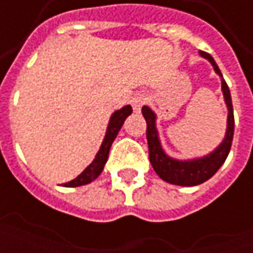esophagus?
I'll return each instance as SVG.
<instances>
[{"label":"esophagus","instance_id":"1","mask_svg":"<svg viewBox=\"0 0 253 253\" xmlns=\"http://www.w3.org/2000/svg\"><path fill=\"white\" fill-rule=\"evenodd\" d=\"M146 100H148V97H146V94L145 93L134 94L131 99V105L132 108H134V111H135V112H139L141 108H142V105L146 103Z\"/></svg>","mask_w":253,"mask_h":253}]
</instances>
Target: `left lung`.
I'll list each match as a JSON object with an SVG mask.
<instances>
[{
	"label": "left lung",
	"instance_id": "1",
	"mask_svg": "<svg viewBox=\"0 0 253 253\" xmlns=\"http://www.w3.org/2000/svg\"><path fill=\"white\" fill-rule=\"evenodd\" d=\"M201 55L210 61L214 67V70L222 77V73L217 66L215 61L212 59L210 54L201 51ZM222 92L225 97V103L228 105V128H226V135L222 143L218 146L212 153L206 157L195 160H188V161H179V160L170 159L164 153L161 149L159 141V132L156 130V115L149 107H142V115L146 121V138H148L149 146V160L152 163L153 169L156 173L163 179L168 181L170 184L176 186H198L203 181L209 180L215 172H217L221 165L225 163L228 157L233 141L234 132V116H233V105H232V97H230V90H229L228 84L225 83L222 78Z\"/></svg>",
	"mask_w": 253,
	"mask_h": 253
}]
</instances>
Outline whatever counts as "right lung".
Listing matches in <instances>:
<instances>
[{
    "instance_id": "1",
    "label": "right lung",
    "mask_w": 253,
    "mask_h": 253,
    "mask_svg": "<svg viewBox=\"0 0 253 253\" xmlns=\"http://www.w3.org/2000/svg\"><path fill=\"white\" fill-rule=\"evenodd\" d=\"M132 112V108L130 105L123 107L122 110H118L116 112L112 114L110 119V125L107 127V132H105L104 141L100 146V150L96 154V157L92 161V164L86 167V169L84 170L81 175H78L74 180L65 183L63 187H80L84 184H88L90 181H93L97 176L103 172L105 163L108 160V153H110L111 145L114 142V139L118 135V132L123 126V123L126 121V118Z\"/></svg>"
}]
</instances>
